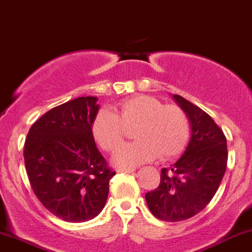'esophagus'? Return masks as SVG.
I'll return each instance as SVG.
<instances>
[{"mask_svg": "<svg viewBox=\"0 0 252 252\" xmlns=\"http://www.w3.org/2000/svg\"><path fill=\"white\" fill-rule=\"evenodd\" d=\"M118 172H126V174H130V172H134L135 169L134 168H128V169H118Z\"/></svg>", "mask_w": 252, "mask_h": 252, "instance_id": "obj_1", "label": "esophagus"}]
</instances>
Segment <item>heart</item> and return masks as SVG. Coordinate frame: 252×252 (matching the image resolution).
<instances>
[{
    "instance_id": "heart-1",
    "label": "heart",
    "mask_w": 252,
    "mask_h": 252,
    "mask_svg": "<svg viewBox=\"0 0 252 252\" xmlns=\"http://www.w3.org/2000/svg\"><path fill=\"white\" fill-rule=\"evenodd\" d=\"M136 126V141L119 148L126 129ZM189 118L177 104H163L148 95H137L118 104L116 115L101 110L93 123V135L103 150L114 154L117 166L134 168L158 156H175L183 148L189 135Z\"/></svg>"
}]
</instances>
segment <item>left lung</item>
I'll use <instances>...</instances> for the list:
<instances>
[{
    "mask_svg": "<svg viewBox=\"0 0 252 252\" xmlns=\"http://www.w3.org/2000/svg\"><path fill=\"white\" fill-rule=\"evenodd\" d=\"M174 98L188 115L191 137L181 158L160 170L159 186L145 193L151 214L165 222L188 220L207 207L228 162L223 130L201 108L180 95Z\"/></svg>",
    "mask_w": 252,
    "mask_h": 252,
    "instance_id": "1",
    "label": "left lung"
}]
</instances>
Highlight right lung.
<instances>
[{
	"instance_id": "add662e5",
	"label": "right lung",
	"mask_w": 252,
	"mask_h": 252,
	"mask_svg": "<svg viewBox=\"0 0 252 252\" xmlns=\"http://www.w3.org/2000/svg\"><path fill=\"white\" fill-rule=\"evenodd\" d=\"M97 97H77L50 109L30 128L24 164L38 201L65 222L93 220L104 208L115 171L97 149Z\"/></svg>"
}]
</instances>
